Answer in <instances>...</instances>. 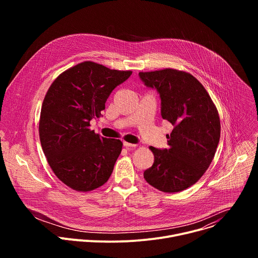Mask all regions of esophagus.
<instances>
[{
	"mask_svg": "<svg viewBox=\"0 0 258 258\" xmlns=\"http://www.w3.org/2000/svg\"><path fill=\"white\" fill-rule=\"evenodd\" d=\"M123 146L125 147V148H136V147H137L136 144H131V143H127V142H123Z\"/></svg>",
	"mask_w": 258,
	"mask_h": 258,
	"instance_id": "esophagus-1",
	"label": "esophagus"
}]
</instances>
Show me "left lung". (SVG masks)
Returning <instances> with one entry per match:
<instances>
[{
  "label": "left lung",
  "instance_id": "8db88e82",
  "mask_svg": "<svg viewBox=\"0 0 258 258\" xmlns=\"http://www.w3.org/2000/svg\"><path fill=\"white\" fill-rule=\"evenodd\" d=\"M147 88L161 99V116L173 125L168 149L150 147L153 165L146 181L165 193H175L199 180L209 167L220 138L218 112L205 88L190 73L175 69L140 72Z\"/></svg>",
  "mask_w": 258,
  "mask_h": 258
}]
</instances>
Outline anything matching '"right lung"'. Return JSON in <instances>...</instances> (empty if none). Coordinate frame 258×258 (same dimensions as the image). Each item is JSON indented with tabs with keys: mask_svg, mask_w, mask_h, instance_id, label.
<instances>
[{
	"mask_svg": "<svg viewBox=\"0 0 258 258\" xmlns=\"http://www.w3.org/2000/svg\"><path fill=\"white\" fill-rule=\"evenodd\" d=\"M131 75L86 61L61 73L49 88L40 140L52 170L69 188L92 191L111 175L122 142L95 134L90 121L101 116L110 94Z\"/></svg>",
	"mask_w": 258,
	"mask_h": 258,
	"instance_id": "obj_1",
	"label": "right lung"
}]
</instances>
